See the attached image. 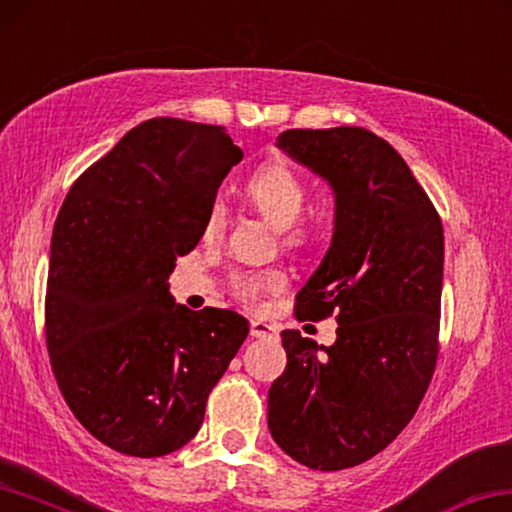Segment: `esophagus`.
<instances>
[{"mask_svg":"<svg viewBox=\"0 0 512 512\" xmlns=\"http://www.w3.org/2000/svg\"><path fill=\"white\" fill-rule=\"evenodd\" d=\"M249 329L254 338H272V341H277V327L267 325V322H263V320H251Z\"/></svg>","mask_w":512,"mask_h":512,"instance_id":"obj_1","label":"esophagus"}]
</instances>
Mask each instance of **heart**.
I'll return each mask as SVG.
<instances>
[{"label": "heart", "instance_id": "heart-1", "mask_svg": "<svg viewBox=\"0 0 512 512\" xmlns=\"http://www.w3.org/2000/svg\"><path fill=\"white\" fill-rule=\"evenodd\" d=\"M247 196L261 217L272 229L281 231L283 242L290 247L304 245L309 238V229L300 222L306 208V185L304 180L288 169L286 164H267L261 167L247 183ZM226 226V203L215 199L206 212L203 235L208 240L217 238ZM283 286V274L279 270H247L235 272L231 277L233 293L242 302H256L258 297Z\"/></svg>", "mask_w": 512, "mask_h": 512}]
</instances>
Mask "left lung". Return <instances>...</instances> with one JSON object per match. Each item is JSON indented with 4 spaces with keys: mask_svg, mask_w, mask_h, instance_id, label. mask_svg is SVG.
I'll return each mask as SVG.
<instances>
[{
    "mask_svg": "<svg viewBox=\"0 0 512 512\" xmlns=\"http://www.w3.org/2000/svg\"><path fill=\"white\" fill-rule=\"evenodd\" d=\"M277 146L327 180L334 235L297 293L295 316L336 313L334 345L286 329V371L267 426L290 458L320 471L371 460L419 410L437 364L444 229L396 148L364 128L286 130Z\"/></svg>",
    "mask_w": 512,
    "mask_h": 512,
    "instance_id": "left-lung-1",
    "label": "left lung"
}]
</instances>
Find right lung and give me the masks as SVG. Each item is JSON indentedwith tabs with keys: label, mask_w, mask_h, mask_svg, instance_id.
<instances>
[{
	"label": "right lung",
	"mask_w": 512,
	"mask_h": 512,
	"mask_svg": "<svg viewBox=\"0 0 512 512\" xmlns=\"http://www.w3.org/2000/svg\"><path fill=\"white\" fill-rule=\"evenodd\" d=\"M242 151L222 125L151 119L70 187L52 231L45 341L77 421L114 451L160 458L199 432L249 334L229 309L169 293Z\"/></svg>",
	"instance_id": "right-lung-1"
}]
</instances>
